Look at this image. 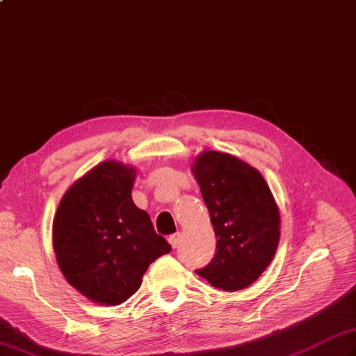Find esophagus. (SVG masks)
<instances>
[{
	"instance_id": "34e87169",
	"label": "esophagus",
	"mask_w": 356,
	"mask_h": 356,
	"mask_svg": "<svg viewBox=\"0 0 356 356\" xmlns=\"http://www.w3.org/2000/svg\"><path fill=\"white\" fill-rule=\"evenodd\" d=\"M168 241H170V245H171V248H174V249H176V248L179 246V243H180V234H179V232H176V234H172V236H170V237H168Z\"/></svg>"
}]
</instances>
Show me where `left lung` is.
I'll return each mask as SVG.
<instances>
[{"label":"left lung","mask_w":356,"mask_h":356,"mask_svg":"<svg viewBox=\"0 0 356 356\" xmlns=\"http://www.w3.org/2000/svg\"><path fill=\"white\" fill-rule=\"evenodd\" d=\"M193 172L217 238L214 259L195 272L217 289H245L275 255V200L261 174L231 154L205 151L195 159Z\"/></svg>","instance_id":"8db88e82"}]
</instances>
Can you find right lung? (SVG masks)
Returning <instances> with one entry per match:
<instances>
[{"instance_id": "right-lung-1", "label": "right lung", "mask_w": 356, "mask_h": 356, "mask_svg": "<svg viewBox=\"0 0 356 356\" xmlns=\"http://www.w3.org/2000/svg\"><path fill=\"white\" fill-rule=\"evenodd\" d=\"M134 170L102 162L79 179L59 203L53 248L74 289L99 305H120L142 275L171 246L131 199Z\"/></svg>"}]
</instances>
